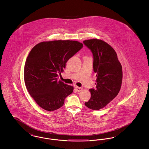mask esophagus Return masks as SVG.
Instances as JSON below:
<instances>
[{
  "label": "esophagus",
  "instance_id": "34e87169",
  "mask_svg": "<svg viewBox=\"0 0 149 149\" xmlns=\"http://www.w3.org/2000/svg\"><path fill=\"white\" fill-rule=\"evenodd\" d=\"M75 89H76V91L79 92H81L83 91V88H81V87H79V86H75Z\"/></svg>",
  "mask_w": 149,
  "mask_h": 149
}]
</instances>
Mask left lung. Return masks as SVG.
Listing matches in <instances>:
<instances>
[{"instance_id":"left-lung-1","label":"left lung","mask_w":149,"mask_h":149,"mask_svg":"<svg viewBox=\"0 0 149 149\" xmlns=\"http://www.w3.org/2000/svg\"><path fill=\"white\" fill-rule=\"evenodd\" d=\"M93 55V70L96 74V88L91 89V97L85 105L93 110L103 108L117 95L122 81V68L116 51L98 39L83 41Z\"/></svg>"}]
</instances>
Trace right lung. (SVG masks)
<instances>
[{
  "label": "right lung",
  "instance_id": "1",
  "mask_svg": "<svg viewBox=\"0 0 149 149\" xmlns=\"http://www.w3.org/2000/svg\"><path fill=\"white\" fill-rule=\"evenodd\" d=\"M83 46L77 41L56 40L39 43L31 50L24 65V83L31 96L45 110L60 108L73 92L72 86L57 77Z\"/></svg>",
  "mask_w": 149,
  "mask_h": 149
}]
</instances>
